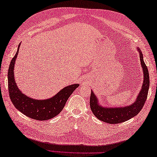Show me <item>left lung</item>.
Segmentation results:
<instances>
[{
  "label": "left lung",
  "instance_id": "8db88e82",
  "mask_svg": "<svg viewBox=\"0 0 157 157\" xmlns=\"http://www.w3.org/2000/svg\"><path fill=\"white\" fill-rule=\"evenodd\" d=\"M140 55V63L143 73H144V80L142 88L136 99V101L132 105L125 106H119V107H104L99 104L98 98L92 90L90 98V105L93 114L96 118L102 121H104L111 124L123 123L132 119L133 117L138 115L144 105L146 100L148 96V92L150 86L149 73L147 66L143 59V55L140 48H137Z\"/></svg>",
  "mask_w": 157,
  "mask_h": 157
}]
</instances>
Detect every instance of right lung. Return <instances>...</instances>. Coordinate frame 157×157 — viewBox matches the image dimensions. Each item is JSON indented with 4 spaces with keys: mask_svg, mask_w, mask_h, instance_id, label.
<instances>
[{
    "mask_svg": "<svg viewBox=\"0 0 157 157\" xmlns=\"http://www.w3.org/2000/svg\"><path fill=\"white\" fill-rule=\"evenodd\" d=\"M20 44L8 70V88L11 101L16 109L29 118L44 121L55 117L61 113L69 96L79 85L75 84L66 86L54 96L45 100H36L23 94L17 86L14 77V66Z\"/></svg>",
    "mask_w": 157,
    "mask_h": 157,
    "instance_id": "obj_1",
    "label": "right lung"
}]
</instances>
